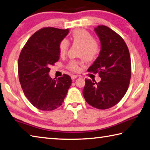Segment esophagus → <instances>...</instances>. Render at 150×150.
Listing matches in <instances>:
<instances>
[{
	"mask_svg": "<svg viewBox=\"0 0 150 150\" xmlns=\"http://www.w3.org/2000/svg\"><path fill=\"white\" fill-rule=\"evenodd\" d=\"M71 79L72 80H75V79H77L78 77L77 75H72L71 76Z\"/></svg>",
	"mask_w": 150,
	"mask_h": 150,
	"instance_id": "esophagus-1",
	"label": "esophagus"
}]
</instances>
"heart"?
Wrapping results in <instances>:
<instances>
[{
  "mask_svg": "<svg viewBox=\"0 0 150 150\" xmlns=\"http://www.w3.org/2000/svg\"><path fill=\"white\" fill-rule=\"evenodd\" d=\"M70 40L73 45L79 46L78 56L81 57L84 61L92 62L98 56L100 52V45L93 37L86 30L75 29L70 35ZM69 47V42L67 40H62L59 44V52L60 55H64ZM80 62L71 60L68 64V69L77 72L80 70Z\"/></svg>",
  "mask_w": 150,
  "mask_h": 150,
  "instance_id": "obj_1",
  "label": "heart"
}]
</instances>
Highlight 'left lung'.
I'll use <instances>...</instances> for the list:
<instances>
[{
    "mask_svg": "<svg viewBox=\"0 0 150 150\" xmlns=\"http://www.w3.org/2000/svg\"><path fill=\"white\" fill-rule=\"evenodd\" d=\"M101 44L99 56L88 69L98 73L101 81L85 79L83 91L88 104L100 110L115 105L127 91L131 77L129 49L122 38L105 25L94 28Z\"/></svg>",
    "mask_w": 150,
    "mask_h": 150,
    "instance_id": "left-lung-1",
    "label": "left lung"
}]
</instances>
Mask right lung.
I'll use <instances>...</instances> for the list:
<instances>
[{"mask_svg":"<svg viewBox=\"0 0 150 150\" xmlns=\"http://www.w3.org/2000/svg\"><path fill=\"white\" fill-rule=\"evenodd\" d=\"M69 29L45 28L29 38L18 59L19 80L23 93L35 108L52 111L59 107L71 84L68 75L58 79L49 76L50 66L59 59V44Z\"/></svg>","mask_w":150,"mask_h":150,"instance_id":"1","label":"right lung"}]
</instances>
